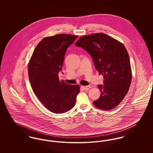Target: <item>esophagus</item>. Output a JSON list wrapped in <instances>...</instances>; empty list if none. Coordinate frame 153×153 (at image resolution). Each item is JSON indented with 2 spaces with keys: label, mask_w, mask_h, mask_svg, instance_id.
<instances>
[{
  "label": "esophagus",
  "mask_w": 153,
  "mask_h": 153,
  "mask_svg": "<svg viewBox=\"0 0 153 153\" xmlns=\"http://www.w3.org/2000/svg\"><path fill=\"white\" fill-rule=\"evenodd\" d=\"M81 87H82V88L83 89H84V90H88V89H89L91 88V86H89V85H87V86H82Z\"/></svg>",
  "instance_id": "1"
}]
</instances>
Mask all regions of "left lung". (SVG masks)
<instances>
[{
	"instance_id": "left-lung-1",
	"label": "left lung",
	"mask_w": 153,
	"mask_h": 153,
	"mask_svg": "<svg viewBox=\"0 0 153 153\" xmlns=\"http://www.w3.org/2000/svg\"><path fill=\"white\" fill-rule=\"evenodd\" d=\"M74 44L91 55L95 68L103 76L104 85H97L101 95L94 105L102 110L115 108L127 94L132 80L130 58L123 44L102 33L81 36Z\"/></svg>"
}]
</instances>
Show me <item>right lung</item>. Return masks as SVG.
I'll list each match as a JSON object with an SVG mask.
<instances>
[{
  "label": "right lung",
  "mask_w": 153,
  "mask_h": 153,
  "mask_svg": "<svg viewBox=\"0 0 153 153\" xmlns=\"http://www.w3.org/2000/svg\"><path fill=\"white\" fill-rule=\"evenodd\" d=\"M77 37L59 34L44 38L29 63V78L34 93L47 109L55 114L72 109L80 92L79 85L67 84L58 78L66 51Z\"/></svg>",
  "instance_id": "add662e5"
}]
</instances>
